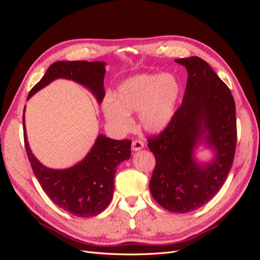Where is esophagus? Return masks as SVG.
Masks as SVG:
<instances>
[{"label":"esophagus","mask_w":260,"mask_h":260,"mask_svg":"<svg viewBox=\"0 0 260 260\" xmlns=\"http://www.w3.org/2000/svg\"><path fill=\"white\" fill-rule=\"evenodd\" d=\"M144 147V142L143 141H141V140H135L132 142V149L135 152H137V151H140V149H142Z\"/></svg>","instance_id":"obj_1"}]
</instances>
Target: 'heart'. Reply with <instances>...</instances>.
Segmentation results:
<instances>
[{
  "label": "heart",
  "instance_id": "obj_1",
  "mask_svg": "<svg viewBox=\"0 0 260 260\" xmlns=\"http://www.w3.org/2000/svg\"><path fill=\"white\" fill-rule=\"evenodd\" d=\"M180 94L181 85L174 75H138L119 84L116 99H105L104 114L118 131L125 132L132 124L130 114L140 113L143 129L158 132L174 117Z\"/></svg>",
  "mask_w": 260,
  "mask_h": 260
}]
</instances>
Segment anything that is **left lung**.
I'll return each mask as SVG.
<instances>
[{"label": "left lung", "mask_w": 260, "mask_h": 260, "mask_svg": "<svg viewBox=\"0 0 260 260\" xmlns=\"http://www.w3.org/2000/svg\"><path fill=\"white\" fill-rule=\"evenodd\" d=\"M176 61L187 70L186 89L167 127L147 139L156 159L149 190L161 207L184 214L205 205L222 186L235 154L237 118L230 89L205 60ZM201 139L215 151L209 164L192 158Z\"/></svg>", "instance_id": "obj_1"}]
</instances>
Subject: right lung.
Instances as JSON below:
<instances>
[{
  "label": "right lung",
  "instance_id": "right-lung-1",
  "mask_svg": "<svg viewBox=\"0 0 260 260\" xmlns=\"http://www.w3.org/2000/svg\"><path fill=\"white\" fill-rule=\"evenodd\" d=\"M105 73L103 61H56L31 89L27 100L53 80L65 78L89 88L99 103H102L105 96ZM22 123L23 141L31 168L51 201L69 214L81 218L96 216L103 211L113 199L117 166L131 156V141H117L100 135L83 160L67 169H51L43 166L31 152L25 117H22Z\"/></svg>",
  "mask_w": 260,
  "mask_h": 260
}]
</instances>
